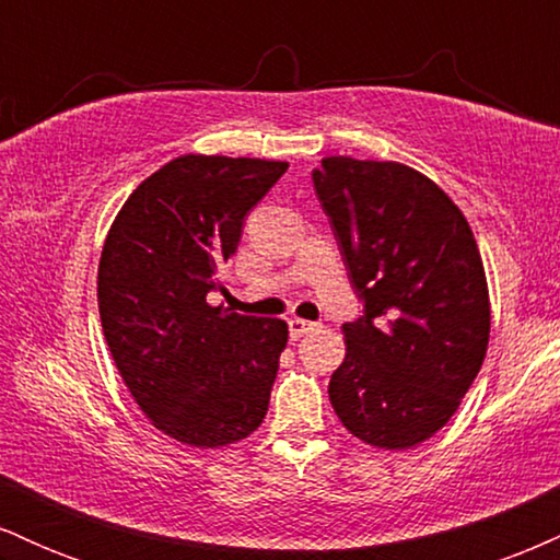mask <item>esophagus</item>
I'll use <instances>...</instances> for the list:
<instances>
[{"mask_svg":"<svg viewBox=\"0 0 560 560\" xmlns=\"http://www.w3.org/2000/svg\"><path fill=\"white\" fill-rule=\"evenodd\" d=\"M318 324H313V320H302V318H289V334H292L294 339L298 337H305L307 331L316 329Z\"/></svg>","mask_w":560,"mask_h":560,"instance_id":"obj_1","label":"esophagus"}]
</instances>
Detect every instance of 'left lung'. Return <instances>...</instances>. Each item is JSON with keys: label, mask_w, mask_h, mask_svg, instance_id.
I'll list each match as a JSON object with an SVG mask.
<instances>
[{"label": "left lung", "mask_w": 560, "mask_h": 560, "mask_svg": "<svg viewBox=\"0 0 560 560\" xmlns=\"http://www.w3.org/2000/svg\"><path fill=\"white\" fill-rule=\"evenodd\" d=\"M313 189L363 305L342 326L329 400L358 440L419 445L458 410L490 342L477 240L453 199L408 165L324 158Z\"/></svg>", "instance_id": "8db88e82"}]
</instances>
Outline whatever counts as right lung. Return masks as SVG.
<instances>
[{
	"mask_svg": "<svg viewBox=\"0 0 560 560\" xmlns=\"http://www.w3.org/2000/svg\"><path fill=\"white\" fill-rule=\"evenodd\" d=\"M289 165L184 155L141 182L115 218L96 298L113 361L147 419L221 447L266 419L287 324L208 305L244 218Z\"/></svg>",
	"mask_w": 560,
	"mask_h": 560,
	"instance_id": "add662e5",
	"label": "right lung"
}]
</instances>
